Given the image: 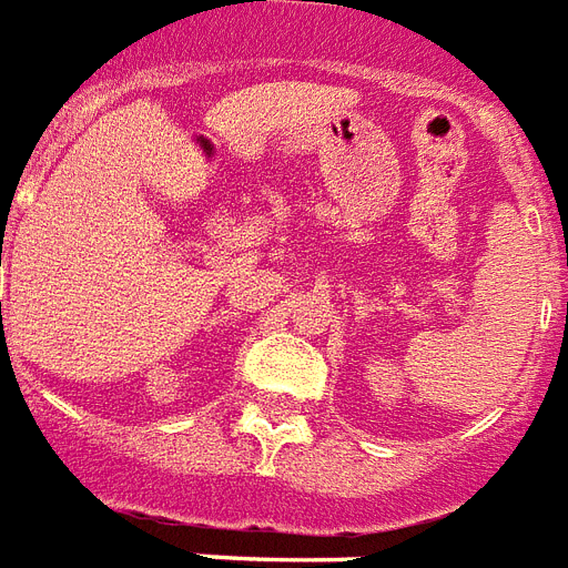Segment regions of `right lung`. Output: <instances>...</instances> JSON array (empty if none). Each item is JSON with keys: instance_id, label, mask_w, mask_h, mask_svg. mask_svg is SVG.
Returning a JSON list of instances; mask_svg holds the SVG:
<instances>
[{"instance_id": "1", "label": "right lung", "mask_w": 568, "mask_h": 568, "mask_svg": "<svg viewBox=\"0 0 568 568\" xmlns=\"http://www.w3.org/2000/svg\"><path fill=\"white\" fill-rule=\"evenodd\" d=\"M0 307H2V305H0Z\"/></svg>"}]
</instances>
